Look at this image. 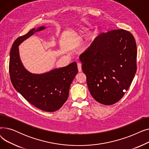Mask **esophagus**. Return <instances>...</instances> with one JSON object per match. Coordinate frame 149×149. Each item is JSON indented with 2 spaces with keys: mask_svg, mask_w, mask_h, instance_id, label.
I'll use <instances>...</instances> for the list:
<instances>
[{
  "mask_svg": "<svg viewBox=\"0 0 149 149\" xmlns=\"http://www.w3.org/2000/svg\"><path fill=\"white\" fill-rule=\"evenodd\" d=\"M77 68H78V70H79V72H81V64L80 63H77Z\"/></svg>",
  "mask_w": 149,
  "mask_h": 149,
  "instance_id": "obj_1",
  "label": "esophagus"
}]
</instances>
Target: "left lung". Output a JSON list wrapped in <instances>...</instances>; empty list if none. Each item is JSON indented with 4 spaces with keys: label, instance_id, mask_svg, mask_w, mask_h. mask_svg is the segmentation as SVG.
Instances as JSON below:
<instances>
[{
    "label": "left lung",
    "instance_id": "left-lung-1",
    "mask_svg": "<svg viewBox=\"0 0 149 149\" xmlns=\"http://www.w3.org/2000/svg\"><path fill=\"white\" fill-rule=\"evenodd\" d=\"M136 56L135 38L127 31L112 30L97 36L79 57L93 98L104 105L121 100L136 74Z\"/></svg>",
    "mask_w": 149,
    "mask_h": 149
}]
</instances>
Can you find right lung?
<instances>
[{"instance_id": "right-lung-1", "label": "right lung", "mask_w": 149, "mask_h": 149, "mask_svg": "<svg viewBox=\"0 0 149 149\" xmlns=\"http://www.w3.org/2000/svg\"><path fill=\"white\" fill-rule=\"evenodd\" d=\"M46 28H33L15 40L10 51L9 72L14 88L29 103L45 112L56 111L66 102L69 88L78 72L76 62L43 74H33L23 66L19 46L36 32Z\"/></svg>"}]
</instances>
